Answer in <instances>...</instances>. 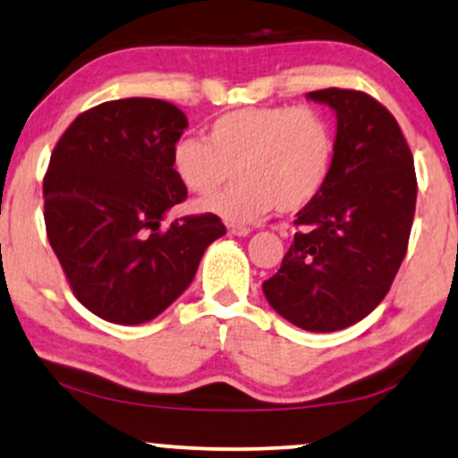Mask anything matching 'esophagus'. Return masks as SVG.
Returning a JSON list of instances; mask_svg holds the SVG:
<instances>
[{"label": "esophagus", "instance_id": "34e87169", "mask_svg": "<svg viewBox=\"0 0 458 458\" xmlns=\"http://www.w3.org/2000/svg\"><path fill=\"white\" fill-rule=\"evenodd\" d=\"M229 233L238 235V238H246V235H250V227H242V225H229Z\"/></svg>", "mask_w": 458, "mask_h": 458}]
</instances>
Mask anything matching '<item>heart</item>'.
Wrapping results in <instances>:
<instances>
[{
    "label": "heart",
    "mask_w": 458,
    "mask_h": 458,
    "mask_svg": "<svg viewBox=\"0 0 458 458\" xmlns=\"http://www.w3.org/2000/svg\"><path fill=\"white\" fill-rule=\"evenodd\" d=\"M335 160V132L309 106H246L216 117L206 137H182L171 169L195 195H212L231 175L238 182L208 197L199 209L255 223L274 208L300 212L324 191Z\"/></svg>",
    "instance_id": "obj_1"
}]
</instances>
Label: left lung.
<instances>
[{
  "label": "left lung",
  "mask_w": 458,
  "mask_h": 458,
  "mask_svg": "<svg viewBox=\"0 0 458 458\" xmlns=\"http://www.w3.org/2000/svg\"><path fill=\"white\" fill-rule=\"evenodd\" d=\"M306 98L336 113L335 160L324 191L304 209L281 270L263 283L278 315L309 332H336L386 298L416 212L413 156L392 113L356 89Z\"/></svg>",
  "instance_id": "8db88e82"
}]
</instances>
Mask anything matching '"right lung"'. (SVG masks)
Listing matches in <instances>:
<instances>
[{"instance_id":"obj_1","label":"right lung","mask_w":458,"mask_h":458,"mask_svg":"<svg viewBox=\"0 0 458 458\" xmlns=\"http://www.w3.org/2000/svg\"><path fill=\"white\" fill-rule=\"evenodd\" d=\"M186 126L171 102H102L70 123L51 154L42 182L48 242L79 302L111 324H145L169 309L208 246L227 233L214 214L160 231L188 195L171 169Z\"/></svg>"}]
</instances>
